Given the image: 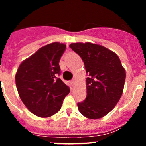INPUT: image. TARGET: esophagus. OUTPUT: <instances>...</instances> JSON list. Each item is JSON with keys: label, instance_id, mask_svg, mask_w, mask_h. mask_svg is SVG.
<instances>
[{"label": "esophagus", "instance_id": "obj_1", "mask_svg": "<svg viewBox=\"0 0 146 146\" xmlns=\"http://www.w3.org/2000/svg\"><path fill=\"white\" fill-rule=\"evenodd\" d=\"M74 82H75V80H74V79H73V80H71V84H72V86H74Z\"/></svg>", "mask_w": 146, "mask_h": 146}]
</instances>
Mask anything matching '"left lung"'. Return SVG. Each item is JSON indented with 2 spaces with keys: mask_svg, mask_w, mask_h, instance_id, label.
Segmentation results:
<instances>
[{
  "mask_svg": "<svg viewBox=\"0 0 146 146\" xmlns=\"http://www.w3.org/2000/svg\"><path fill=\"white\" fill-rule=\"evenodd\" d=\"M69 47L82 59L88 76L87 96L77 103L78 110L90 119L102 118L114 108L122 95L125 69L118 55L101 45L73 43Z\"/></svg>",
  "mask_w": 146,
  "mask_h": 146,
  "instance_id": "1",
  "label": "left lung"
}]
</instances>
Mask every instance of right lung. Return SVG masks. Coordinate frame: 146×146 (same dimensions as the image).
<instances>
[{"instance_id": "1", "label": "right lung", "mask_w": 146, "mask_h": 146, "mask_svg": "<svg viewBox=\"0 0 146 146\" xmlns=\"http://www.w3.org/2000/svg\"><path fill=\"white\" fill-rule=\"evenodd\" d=\"M66 45L59 42L42 47L22 62L15 75L18 94L33 114L47 118L59 111L69 88L60 75L59 61Z\"/></svg>"}]
</instances>
